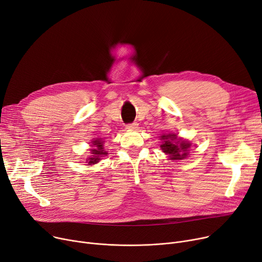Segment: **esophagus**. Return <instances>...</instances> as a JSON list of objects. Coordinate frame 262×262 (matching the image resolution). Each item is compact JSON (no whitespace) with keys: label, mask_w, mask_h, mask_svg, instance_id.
<instances>
[{"label":"esophagus","mask_w":262,"mask_h":262,"mask_svg":"<svg viewBox=\"0 0 262 262\" xmlns=\"http://www.w3.org/2000/svg\"><path fill=\"white\" fill-rule=\"evenodd\" d=\"M137 128H138V124H136V122H133V124H129V125H127L126 126V129L127 130H137Z\"/></svg>","instance_id":"1"}]
</instances>
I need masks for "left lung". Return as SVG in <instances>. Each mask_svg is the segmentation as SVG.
<instances>
[{
    "mask_svg": "<svg viewBox=\"0 0 262 262\" xmlns=\"http://www.w3.org/2000/svg\"><path fill=\"white\" fill-rule=\"evenodd\" d=\"M161 149L164 153L172 161L183 160L188 156V149L191 144L188 141H184L182 138H178L177 134L168 133L161 135Z\"/></svg>",
    "mask_w": 262,
    "mask_h": 262,
    "instance_id": "obj_1",
    "label": "left lung"
}]
</instances>
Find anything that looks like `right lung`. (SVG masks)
<instances>
[{
  "instance_id": "obj_1",
  "label": "right lung",
  "mask_w": 262,
  "mask_h": 262,
  "mask_svg": "<svg viewBox=\"0 0 262 262\" xmlns=\"http://www.w3.org/2000/svg\"><path fill=\"white\" fill-rule=\"evenodd\" d=\"M92 147L93 149H91V153L93 156H91L86 162H89V165H94L99 162L100 158L103 156H106L107 152L103 150V142L101 138H96L95 141L92 142Z\"/></svg>"
}]
</instances>
